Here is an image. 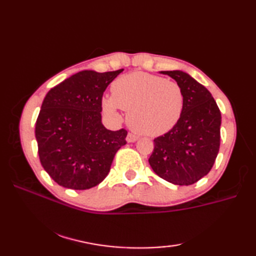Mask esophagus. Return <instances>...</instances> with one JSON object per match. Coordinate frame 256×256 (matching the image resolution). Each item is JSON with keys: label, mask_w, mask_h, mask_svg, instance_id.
<instances>
[{"label": "esophagus", "mask_w": 256, "mask_h": 256, "mask_svg": "<svg viewBox=\"0 0 256 256\" xmlns=\"http://www.w3.org/2000/svg\"><path fill=\"white\" fill-rule=\"evenodd\" d=\"M138 136L136 135H134V134H132V133H128V136H126V140L128 143H133V142H136L138 140Z\"/></svg>", "instance_id": "34e87169"}]
</instances>
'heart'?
Returning <instances> with one entry per match:
<instances>
[{"label": "heart", "mask_w": 256, "mask_h": 256, "mask_svg": "<svg viewBox=\"0 0 256 256\" xmlns=\"http://www.w3.org/2000/svg\"><path fill=\"white\" fill-rule=\"evenodd\" d=\"M184 106V92L180 84L144 72L118 77L112 84V96L102 99L104 112L116 116L118 108L128 111V126L146 136H160L170 131L180 120Z\"/></svg>", "instance_id": "heart-1"}]
</instances>
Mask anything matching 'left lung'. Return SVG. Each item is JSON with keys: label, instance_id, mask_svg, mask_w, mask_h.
<instances>
[{"label": "left lung", "instance_id": "1", "mask_svg": "<svg viewBox=\"0 0 256 256\" xmlns=\"http://www.w3.org/2000/svg\"><path fill=\"white\" fill-rule=\"evenodd\" d=\"M182 86V118L170 132L154 140L150 165L155 174L179 186H188L206 176L220 148L221 113L204 86L182 70L160 72Z\"/></svg>", "mask_w": 256, "mask_h": 256}]
</instances>
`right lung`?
I'll list each match as a JSON object with an SVG mask.
<instances>
[{
    "label": "right lung",
    "mask_w": 256,
    "mask_h": 256,
    "mask_svg": "<svg viewBox=\"0 0 256 256\" xmlns=\"http://www.w3.org/2000/svg\"><path fill=\"white\" fill-rule=\"evenodd\" d=\"M122 72L82 70L47 92L35 136L42 166L60 186L84 190L99 184L126 144L125 130L110 131L101 120L103 92Z\"/></svg>",
    "instance_id": "1"
}]
</instances>
